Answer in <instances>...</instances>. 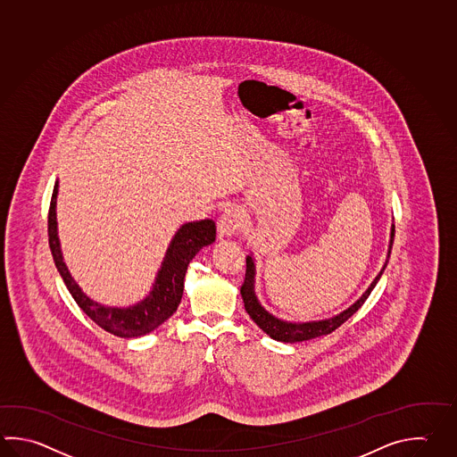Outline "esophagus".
I'll return each mask as SVG.
<instances>
[{"label": "esophagus", "mask_w": 457, "mask_h": 457, "mask_svg": "<svg viewBox=\"0 0 457 457\" xmlns=\"http://www.w3.org/2000/svg\"><path fill=\"white\" fill-rule=\"evenodd\" d=\"M244 226V214L237 206H229L224 210L218 220V233L221 236H233L239 233Z\"/></svg>", "instance_id": "34e87169"}]
</instances>
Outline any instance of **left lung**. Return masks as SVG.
I'll return each mask as SVG.
<instances>
[{"mask_svg":"<svg viewBox=\"0 0 457 457\" xmlns=\"http://www.w3.org/2000/svg\"><path fill=\"white\" fill-rule=\"evenodd\" d=\"M394 233H395V228L392 226L391 244H389V252H387L386 265H387L389 257H391ZM245 263H247V265H245V278H244L243 287H241V295H243L244 306H245L247 314L252 317V320H253L257 326L261 327L262 330H263L267 336H270L273 340L287 342V344H295V342H303V340H309V338H316V337L332 334L336 328H338L344 322H346L350 317L353 316L358 309L363 306L364 301L371 295V291H373L374 287H376V283L381 278L382 271L386 269V265H384L382 270L379 271V275L374 278L371 287L368 288V291L364 293L363 296L358 299L352 308L344 311L342 314L332 317V319H327V320H319V322L291 324V322L279 320V319L271 316L265 309L262 308L261 304H259V301L255 298V295H253V262H252V257H247Z\"/></svg>","mask_w":457,"mask_h":457,"instance_id":"1","label":"left lung"}]
</instances>
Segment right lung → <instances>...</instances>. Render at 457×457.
<instances>
[{
    "label": "right lung",
    "mask_w": 457,
    "mask_h": 457,
    "mask_svg": "<svg viewBox=\"0 0 457 457\" xmlns=\"http://www.w3.org/2000/svg\"><path fill=\"white\" fill-rule=\"evenodd\" d=\"M56 192L58 186L55 184L48 208V245L54 255L56 269L60 271L66 288L71 293L76 304L101 328L107 330L109 334L125 338L146 336L164 320H168L169 317L178 311L179 303L182 299L184 277L188 263L195 257L196 252L214 241V221L204 220L196 223H187L179 229L176 237L169 245L166 259L162 262V267L156 278V285L148 298L133 308H104L87 296H84L66 269L56 237Z\"/></svg>",
    "instance_id": "1"
}]
</instances>
